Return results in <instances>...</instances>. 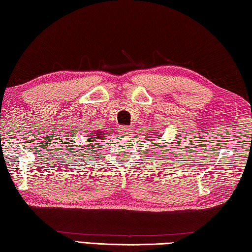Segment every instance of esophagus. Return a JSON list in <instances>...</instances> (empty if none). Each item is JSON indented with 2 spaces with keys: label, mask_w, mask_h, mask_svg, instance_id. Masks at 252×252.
Here are the masks:
<instances>
[{
  "label": "esophagus",
  "mask_w": 252,
  "mask_h": 252,
  "mask_svg": "<svg viewBox=\"0 0 252 252\" xmlns=\"http://www.w3.org/2000/svg\"><path fill=\"white\" fill-rule=\"evenodd\" d=\"M131 131H132V126H122L119 129V132L121 134H130Z\"/></svg>",
  "instance_id": "esophagus-1"
}]
</instances>
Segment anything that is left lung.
I'll return each mask as SVG.
<instances>
[{"label":"left lung","mask_w":252,"mask_h":252,"mask_svg":"<svg viewBox=\"0 0 252 252\" xmlns=\"http://www.w3.org/2000/svg\"><path fill=\"white\" fill-rule=\"evenodd\" d=\"M156 134H157V133H156ZM153 137H154V138H155V135H153Z\"/></svg>","instance_id":"left-lung-1"}]
</instances>
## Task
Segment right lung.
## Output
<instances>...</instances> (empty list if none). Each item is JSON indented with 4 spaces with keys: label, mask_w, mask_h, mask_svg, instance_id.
I'll return each mask as SVG.
<instances>
[{
    "label": "right lung",
    "mask_w": 252,
    "mask_h": 252,
    "mask_svg": "<svg viewBox=\"0 0 252 252\" xmlns=\"http://www.w3.org/2000/svg\"><path fill=\"white\" fill-rule=\"evenodd\" d=\"M107 134H103L102 131H92L90 134L84 135L86 137V145H83V147H87L86 150H89L90 153H92V147L94 146L95 142H98L99 140H103V137ZM82 151H84L83 149H81Z\"/></svg>",
    "instance_id": "right-lung-1"
}]
</instances>
